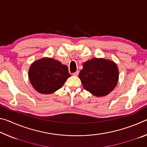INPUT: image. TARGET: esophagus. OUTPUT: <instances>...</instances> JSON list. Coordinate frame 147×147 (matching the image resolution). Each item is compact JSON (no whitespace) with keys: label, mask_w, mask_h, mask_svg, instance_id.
I'll list each match as a JSON object with an SVG mask.
<instances>
[{"label":"esophagus","mask_w":147,"mask_h":147,"mask_svg":"<svg viewBox=\"0 0 147 147\" xmlns=\"http://www.w3.org/2000/svg\"><path fill=\"white\" fill-rule=\"evenodd\" d=\"M78 74H79V71H77L76 72H75V73H74L73 74V76H78Z\"/></svg>","instance_id":"esophagus-1"}]
</instances>
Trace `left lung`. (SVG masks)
<instances>
[{"mask_svg":"<svg viewBox=\"0 0 147 147\" xmlns=\"http://www.w3.org/2000/svg\"><path fill=\"white\" fill-rule=\"evenodd\" d=\"M78 77L86 91L96 96H102L116 87L119 70L113 61L95 58L84 62Z\"/></svg>","mask_w":147,"mask_h":147,"instance_id":"8db88e82","label":"left lung"}]
</instances>
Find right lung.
Here are the masks:
<instances>
[{"label": "right lung", "instance_id": "1", "mask_svg": "<svg viewBox=\"0 0 147 147\" xmlns=\"http://www.w3.org/2000/svg\"><path fill=\"white\" fill-rule=\"evenodd\" d=\"M71 76L65 65L53 58H43L34 61L30 67V82L41 94H51L62 88Z\"/></svg>", "mask_w": 147, "mask_h": 147}]
</instances>
